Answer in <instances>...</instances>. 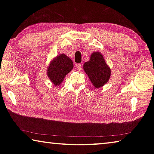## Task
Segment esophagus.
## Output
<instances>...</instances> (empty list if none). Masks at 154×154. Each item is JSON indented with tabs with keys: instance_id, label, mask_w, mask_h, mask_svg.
Wrapping results in <instances>:
<instances>
[{
	"instance_id": "1",
	"label": "esophagus",
	"mask_w": 154,
	"mask_h": 154,
	"mask_svg": "<svg viewBox=\"0 0 154 154\" xmlns=\"http://www.w3.org/2000/svg\"><path fill=\"white\" fill-rule=\"evenodd\" d=\"M75 67H76L77 71H82V64H77Z\"/></svg>"
}]
</instances>
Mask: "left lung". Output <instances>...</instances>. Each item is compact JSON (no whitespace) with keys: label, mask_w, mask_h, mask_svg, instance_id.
<instances>
[{"label":"left lung","mask_w":154,"mask_h":154,"mask_svg":"<svg viewBox=\"0 0 154 154\" xmlns=\"http://www.w3.org/2000/svg\"><path fill=\"white\" fill-rule=\"evenodd\" d=\"M83 69L96 88L103 86L111 77V69L106 63L102 54L94 52L90 61L85 62Z\"/></svg>","instance_id":"obj_1"}]
</instances>
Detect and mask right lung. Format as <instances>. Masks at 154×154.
Wrapping results in <instances>:
<instances>
[{"label":"right lung","instance_id":"obj_1","mask_svg":"<svg viewBox=\"0 0 154 154\" xmlns=\"http://www.w3.org/2000/svg\"><path fill=\"white\" fill-rule=\"evenodd\" d=\"M73 69V62L64 54H59L51 60L48 67V76L54 85L58 86L63 82L66 75Z\"/></svg>","mask_w":154,"mask_h":154}]
</instances>
